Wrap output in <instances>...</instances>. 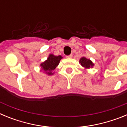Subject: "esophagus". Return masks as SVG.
Segmentation results:
<instances>
[{"instance_id":"34e87169","label":"esophagus","mask_w":127,"mask_h":127,"mask_svg":"<svg viewBox=\"0 0 127 127\" xmlns=\"http://www.w3.org/2000/svg\"><path fill=\"white\" fill-rule=\"evenodd\" d=\"M72 57V55H68V56H66V58H71Z\"/></svg>"}]
</instances>
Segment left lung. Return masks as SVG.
<instances>
[{"mask_svg": "<svg viewBox=\"0 0 127 127\" xmlns=\"http://www.w3.org/2000/svg\"><path fill=\"white\" fill-rule=\"evenodd\" d=\"M79 63H80L81 65L85 68V69L93 68V67L94 66V64L92 62V61L90 60V59L86 58V57H81V58H80Z\"/></svg>", "mask_w": 127, "mask_h": 127, "instance_id": "8db88e82", "label": "left lung"}]
</instances>
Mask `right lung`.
<instances>
[{"label":"right lung","instance_id":"1","mask_svg":"<svg viewBox=\"0 0 127 127\" xmlns=\"http://www.w3.org/2000/svg\"><path fill=\"white\" fill-rule=\"evenodd\" d=\"M62 58L63 57L61 55L55 56L53 54H50L48 57V59L40 64V66L41 67V70H43L46 74L49 76L54 74H55V72H53L54 70L58 65L60 61Z\"/></svg>","mask_w":127,"mask_h":127}]
</instances>
